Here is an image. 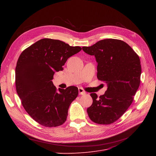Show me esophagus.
<instances>
[{"label": "esophagus", "instance_id": "1", "mask_svg": "<svg viewBox=\"0 0 156 156\" xmlns=\"http://www.w3.org/2000/svg\"><path fill=\"white\" fill-rule=\"evenodd\" d=\"M78 92H79L80 95H85L86 94L85 91L81 88H78Z\"/></svg>", "mask_w": 156, "mask_h": 156}]
</instances>
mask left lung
Segmentation results:
<instances>
[{
	"label": "left lung",
	"instance_id": "obj_1",
	"mask_svg": "<svg viewBox=\"0 0 156 156\" xmlns=\"http://www.w3.org/2000/svg\"><path fill=\"white\" fill-rule=\"evenodd\" d=\"M82 49L95 57L97 78L108 85L99 97L95 93L90 94L93 103L87 110L88 115L97 124L113 123L133 101L140 83V58L128 44L118 39L102 40Z\"/></svg>",
	"mask_w": 156,
	"mask_h": 156
}]
</instances>
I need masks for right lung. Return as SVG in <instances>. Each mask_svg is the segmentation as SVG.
<instances>
[{
	"mask_svg": "<svg viewBox=\"0 0 156 156\" xmlns=\"http://www.w3.org/2000/svg\"><path fill=\"white\" fill-rule=\"evenodd\" d=\"M81 50L59 40L43 38L20 55L15 71L16 92L24 109L40 125L56 127L66 120L78 89L71 86L57 90L52 80L55 72L63 70L69 57Z\"/></svg>",
	"mask_w": 156,
	"mask_h": 156,
	"instance_id": "add662e5",
	"label": "right lung"
}]
</instances>
